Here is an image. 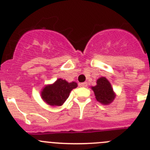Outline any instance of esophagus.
<instances>
[{
	"label": "esophagus",
	"instance_id": "34e87169",
	"mask_svg": "<svg viewBox=\"0 0 150 150\" xmlns=\"http://www.w3.org/2000/svg\"><path fill=\"white\" fill-rule=\"evenodd\" d=\"M87 83H82L81 84H80V86H83V87H86L87 86Z\"/></svg>",
	"mask_w": 150,
	"mask_h": 150
}]
</instances>
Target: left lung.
<instances>
[{
	"label": "left lung",
	"mask_w": 150,
	"mask_h": 150,
	"mask_svg": "<svg viewBox=\"0 0 150 150\" xmlns=\"http://www.w3.org/2000/svg\"><path fill=\"white\" fill-rule=\"evenodd\" d=\"M95 92V98L101 104H109L115 98L110 83L105 77H100L97 80V85L91 87Z\"/></svg>",
	"instance_id": "8db88e82"
}]
</instances>
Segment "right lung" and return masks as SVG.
I'll use <instances>...</instances> for the list:
<instances>
[{
    "label": "right lung",
    "mask_w": 150,
    "mask_h": 150,
    "mask_svg": "<svg viewBox=\"0 0 150 150\" xmlns=\"http://www.w3.org/2000/svg\"><path fill=\"white\" fill-rule=\"evenodd\" d=\"M75 82L67 83L62 79H57L52 85L46 86L41 92L42 98L51 106H61L69 97L71 90L76 88Z\"/></svg>",
    "instance_id": "right-lung-1"
}]
</instances>
